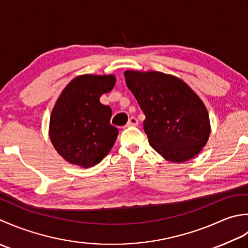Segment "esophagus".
<instances>
[{
    "label": "esophagus",
    "mask_w": 248,
    "mask_h": 248,
    "mask_svg": "<svg viewBox=\"0 0 248 248\" xmlns=\"http://www.w3.org/2000/svg\"><path fill=\"white\" fill-rule=\"evenodd\" d=\"M139 124V122H138V120L137 119H136V118H130L129 120H128V122H127V125H126V126H128V127H129V126H137Z\"/></svg>",
    "instance_id": "34e87169"
}]
</instances>
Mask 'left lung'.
Returning <instances> with one entry per match:
<instances>
[{
  "mask_svg": "<svg viewBox=\"0 0 248 248\" xmlns=\"http://www.w3.org/2000/svg\"><path fill=\"white\" fill-rule=\"evenodd\" d=\"M124 76L145 115L143 129L156 152L173 163L198 154L211 133L208 110L199 96L171 75L126 70Z\"/></svg>",
  "mask_w": 248,
  "mask_h": 248,
  "instance_id": "1",
  "label": "left lung"
}]
</instances>
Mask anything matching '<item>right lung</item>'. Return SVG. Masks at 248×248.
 I'll use <instances>...</instances> for the list:
<instances>
[{
	"label": "right lung",
	"instance_id": "obj_1",
	"mask_svg": "<svg viewBox=\"0 0 248 248\" xmlns=\"http://www.w3.org/2000/svg\"><path fill=\"white\" fill-rule=\"evenodd\" d=\"M113 75H81L61 93L50 117V140L68 163L83 168L100 163L112 148L119 130L110 124L112 111L99 102L113 89Z\"/></svg>",
	"mask_w": 248,
	"mask_h": 248
}]
</instances>
